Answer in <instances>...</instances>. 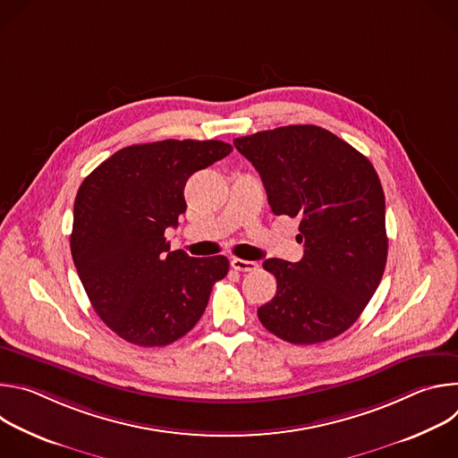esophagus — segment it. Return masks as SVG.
Listing matches in <instances>:
<instances>
[{"mask_svg": "<svg viewBox=\"0 0 458 458\" xmlns=\"http://www.w3.org/2000/svg\"><path fill=\"white\" fill-rule=\"evenodd\" d=\"M230 265H232V268L237 270V272H255V270H257V263H255V260H244V259L233 257V259L230 260Z\"/></svg>", "mask_w": 458, "mask_h": 458, "instance_id": "obj_1", "label": "esophagus"}]
</instances>
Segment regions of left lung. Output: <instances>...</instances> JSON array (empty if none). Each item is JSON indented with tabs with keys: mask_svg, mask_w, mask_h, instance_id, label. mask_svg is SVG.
<instances>
[{
	"mask_svg": "<svg viewBox=\"0 0 458 458\" xmlns=\"http://www.w3.org/2000/svg\"><path fill=\"white\" fill-rule=\"evenodd\" d=\"M276 216L299 219V263L268 259L276 297L259 320L292 344L330 341L359 318L387 259L380 179L359 150L315 124H290L237 138Z\"/></svg>",
	"mask_w": 458,
	"mask_h": 458,
	"instance_id": "8db88e82",
	"label": "left lung"
}]
</instances>
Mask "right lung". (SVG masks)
Returning a JSON list of instances; mask_svg holds the SVG:
<instances>
[{
  "label": "right lung",
  "instance_id": "obj_1",
  "mask_svg": "<svg viewBox=\"0 0 458 458\" xmlns=\"http://www.w3.org/2000/svg\"><path fill=\"white\" fill-rule=\"evenodd\" d=\"M230 152L214 140L132 145L81 182L72 259L92 308L126 343L154 348L186 335L205 313L212 286L228 274L225 255L170 251L165 230L186 212L188 177Z\"/></svg>",
  "mask_w": 458,
  "mask_h": 458
}]
</instances>
